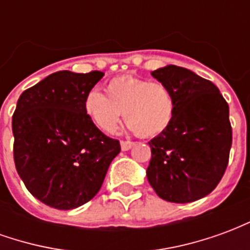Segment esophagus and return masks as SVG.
I'll use <instances>...</instances> for the list:
<instances>
[{"mask_svg":"<svg viewBox=\"0 0 250 250\" xmlns=\"http://www.w3.org/2000/svg\"><path fill=\"white\" fill-rule=\"evenodd\" d=\"M135 143L134 142H131V141H122L120 142V147H122V150L123 151H128L130 150L131 147L134 146Z\"/></svg>","mask_w":250,"mask_h":250,"instance_id":"1","label":"esophagus"}]
</instances>
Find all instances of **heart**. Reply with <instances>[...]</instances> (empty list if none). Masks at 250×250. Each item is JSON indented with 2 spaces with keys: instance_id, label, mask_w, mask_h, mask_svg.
<instances>
[{
  "instance_id": "obj_1",
  "label": "heart",
  "mask_w": 250,
  "mask_h": 250,
  "mask_svg": "<svg viewBox=\"0 0 250 250\" xmlns=\"http://www.w3.org/2000/svg\"><path fill=\"white\" fill-rule=\"evenodd\" d=\"M104 92L92 89L83 102L84 114L104 134L115 132L123 112L128 130L143 138L162 134L173 122L175 98L165 83L125 75L108 80Z\"/></svg>"
}]
</instances>
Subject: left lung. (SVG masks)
<instances>
[{
	"label": "left lung",
	"mask_w": 250,
	"mask_h": 250,
	"mask_svg": "<svg viewBox=\"0 0 250 250\" xmlns=\"http://www.w3.org/2000/svg\"><path fill=\"white\" fill-rule=\"evenodd\" d=\"M151 75L171 88L175 115L167 130L148 142L147 179L168 202L204 198L218 185L229 162V105L213 83L186 68L167 65Z\"/></svg>",
	"instance_id": "left-lung-1"
}]
</instances>
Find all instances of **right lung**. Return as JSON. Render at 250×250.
I'll return each instance as SVG.
<instances>
[{"label": "right lung", "instance_id": "right-lung-1", "mask_svg": "<svg viewBox=\"0 0 250 250\" xmlns=\"http://www.w3.org/2000/svg\"><path fill=\"white\" fill-rule=\"evenodd\" d=\"M103 72L59 71L21 93L12 119L16 168L42 204L69 210L98 194L120 152L119 141L98 130L83 109Z\"/></svg>", "mask_w": 250, "mask_h": 250}]
</instances>
